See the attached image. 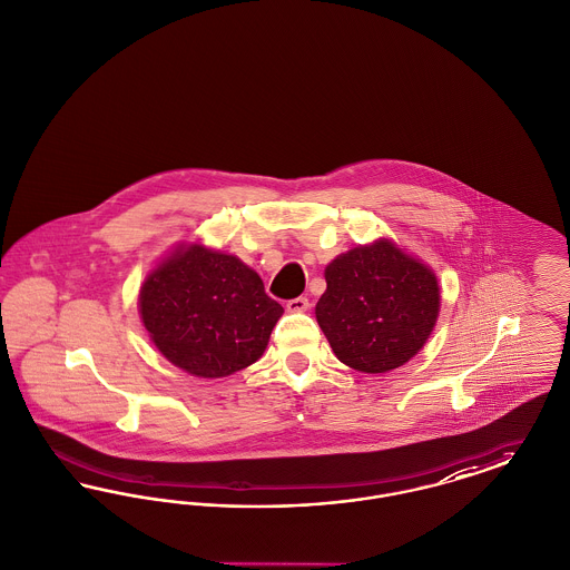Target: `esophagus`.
Masks as SVG:
<instances>
[{"label":"esophagus","instance_id":"obj_1","mask_svg":"<svg viewBox=\"0 0 570 570\" xmlns=\"http://www.w3.org/2000/svg\"><path fill=\"white\" fill-rule=\"evenodd\" d=\"M308 306H311L308 297L299 296L294 297V299H287V311L289 313H304V311H308Z\"/></svg>","mask_w":570,"mask_h":570}]
</instances>
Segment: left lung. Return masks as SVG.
I'll use <instances>...</instances> for the list:
<instances>
[{
    "label": "left lung",
    "mask_w": 570,
    "mask_h": 570,
    "mask_svg": "<svg viewBox=\"0 0 570 570\" xmlns=\"http://www.w3.org/2000/svg\"><path fill=\"white\" fill-rule=\"evenodd\" d=\"M325 283L317 322L336 357L355 371L406 364L439 317L436 276L390 240L338 255L325 268Z\"/></svg>",
    "instance_id": "8db88e82"
}]
</instances>
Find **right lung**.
Instances as JSON below:
<instances>
[{
    "label": "right lung",
    "instance_id": "obj_1",
    "mask_svg": "<svg viewBox=\"0 0 570 570\" xmlns=\"http://www.w3.org/2000/svg\"><path fill=\"white\" fill-rule=\"evenodd\" d=\"M140 315L174 366L219 379L262 357L283 306L238 257L194 245L149 274Z\"/></svg>",
    "mask_w": 570,
    "mask_h": 570
}]
</instances>
